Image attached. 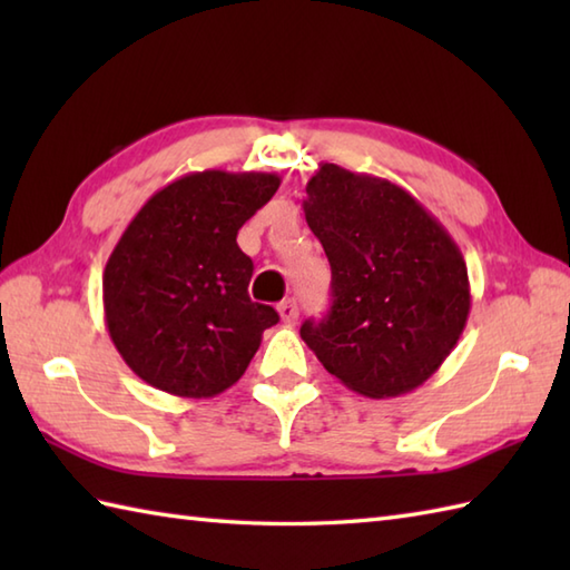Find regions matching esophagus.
Listing matches in <instances>:
<instances>
[{"mask_svg":"<svg viewBox=\"0 0 570 570\" xmlns=\"http://www.w3.org/2000/svg\"><path fill=\"white\" fill-rule=\"evenodd\" d=\"M276 311H278V316H282V321H284L286 325H294V323L298 321V304H296L294 298L282 301V304L276 306Z\"/></svg>","mask_w":570,"mask_h":570,"instance_id":"obj_1","label":"esophagus"}]
</instances>
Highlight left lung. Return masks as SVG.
I'll return each mask as SVG.
<instances>
[{"label": "left lung", "mask_w": 570, "mask_h": 570, "mask_svg": "<svg viewBox=\"0 0 570 570\" xmlns=\"http://www.w3.org/2000/svg\"><path fill=\"white\" fill-rule=\"evenodd\" d=\"M306 223L331 262L333 304L301 337L333 377L370 399L426 382L470 313L468 266L448 229L402 186L321 164Z\"/></svg>", "instance_id": "1"}]
</instances>
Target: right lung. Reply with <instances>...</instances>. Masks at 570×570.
Returning <instances> with one entry per match:
<instances>
[{
    "instance_id": "right-lung-1",
    "label": "right lung",
    "mask_w": 570,
    "mask_h": 570,
    "mask_svg": "<svg viewBox=\"0 0 570 570\" xmlns=\"http://www.w3.org/2000/svg\"><path fill=\"white\" fill-rule=\"evenodd\" d=\"M276 174L196 171L131 217L102 274L105 323L129 370L156 390L208 399L233 386L278 323L247 294L237 233L272 200Z\"/></svg>"
}]
</instances>
